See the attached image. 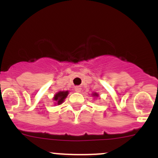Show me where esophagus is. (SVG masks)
Wrapping results in <instances>:
<instances>
[{"label": "esophagus", "instance_id": "34e87169", "mask_svg": "<svg viewBox=\"0 0 158 158\" xmlns=\"http://www.w3.org/2000/svg\"><path fill=\"white\" fill-rule=\"evenodd\" d=\"M75 91L76 92H80L81 91V87H79V86L75 87Z\"/></svg>", "mask_w": 158, "mask_h": 158}]
</instances>
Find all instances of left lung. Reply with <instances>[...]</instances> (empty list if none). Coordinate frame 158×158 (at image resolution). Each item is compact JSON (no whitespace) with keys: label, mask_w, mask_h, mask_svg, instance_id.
I'll list each match as a JSON object with an SVG mask.
<instances>
[{"label":"left lung","mask_w":158,"mask_h":158,"mask_svg":"<svg viewBox=\"0 0 158 158\" xmlns=\"http://www.w3.org/2000/svg\"><path fill=\"white\" fill-rule=\"evenodd\" d=\"M92 96H93V97H99V94H98L97 93H94V94H92Z\"/></svg>","instance_id":"8db88e82"}]
</instances>
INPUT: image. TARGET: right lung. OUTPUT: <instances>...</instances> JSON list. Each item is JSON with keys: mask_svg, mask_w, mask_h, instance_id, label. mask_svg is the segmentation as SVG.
I'll return each instance as SVG.
<instances>
[{"mask_svg": "<svg viewBox=\"0 0 158 158\" xmlns=\"http://www.w3.org/2000/svg\"><path fill=\"white\" fill-rule=\"evenodd\" d=\"M69 92L66 91H59L55 94L53 97V100L55 101L56 105H61L64 101V99L68 97Z\"/></svg>", "mask_w": 158, "mask_h": 158, "instance_id": "add662e5", "label": "right lung"}]
</instances>
